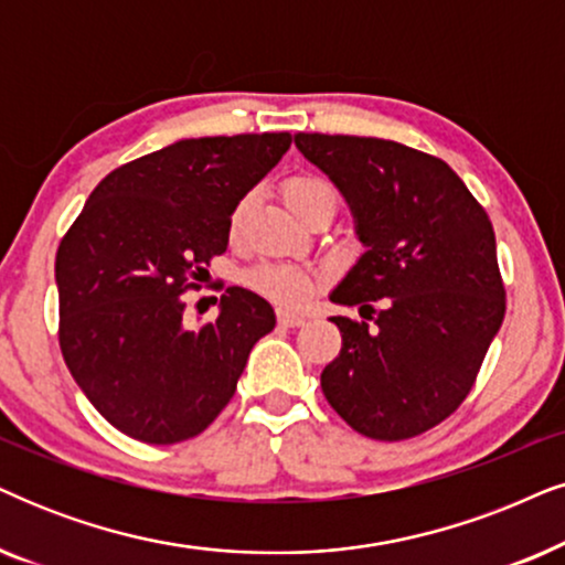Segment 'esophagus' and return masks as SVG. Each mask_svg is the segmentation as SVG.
I'll return each instance as SVG.
<instances>
[{
  "mask_svg": "<svg viewBox=\"0 0 565 565\" xmlns=\"http://www.w3.org/2000/svg\"><path fill=\"white\" fill-rule=\"evenodd\" d=\"M277 321H280L282 327H303L306 324V317H303V313L280 309V311H277Z\"/></svg>",
  "mask_w": 565,
  "mask_h": 565,
  "instance_id": "obj_1",
  "label": "esophagus"
}]
</instances>
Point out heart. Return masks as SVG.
Wrapping results in <instances>:
<instances>
[{
  "label": "heart",
  "instance_id": "obj_1",
  "mask_svg": "<svg viewBox=\"0 0 565 565\" xmlns=\"http://www.w3.org/2000/svg\"><path fill=\"white\" fill-rule=\"evenodd\" d=\"M282 194H285V202H288V207L296 212V215H300V212L309 207L311 202H317L319 196L334 194V189L329 186L324 179H317V175H296V179H290L288 184H285ZM248 207H252V196H244V200L233 207L231 233H236L241 228ZM246 282L252 285L254 290L265 292V296L277 300V303H288V306L303 303L313 285L311 277L306 273H300L296 267H282V265L256 267L246 275Z\"/></svg>",
  "mask_w": 565,
  "mask_h": 565
}]
</instances>
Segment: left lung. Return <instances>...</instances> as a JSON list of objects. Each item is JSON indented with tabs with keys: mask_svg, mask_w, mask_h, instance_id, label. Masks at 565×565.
Segmentation results:
<instances>
[{
	"mask_svg": "<svg viewBox=\"0 0 565 565\" xmlns=\"http://www.w3.org/2000/svg\"><path fill=\"white\" fill-rule=\"evenodd\" d=\"M292 139L345 196L365 246L329 296L361 306L365 321L332 317L342 350L321 371V392L358 434H426L470 394L507 313L488 212L441 158L407 145L306 131Z\"/></svg>",
	"mask_w": 565,
	"mask_h": 565,
	"instance_id": "obj_1",
	"label": "left lung"
}]
</instances>
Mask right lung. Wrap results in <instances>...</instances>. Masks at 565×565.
I'll use <instances>...</instances> for the list:
<instances>
[{
  "instance_id": "add662e5",
  "label": "right lung",
  "mask_w": 565,
  "mask_h": 565,
  "mask_svg": "<svg viewBox=\"0 0 565 565\" xmlns=\"http://www.w3.org/2000/svg\"><path fill=\"white\" fill-rule=\"evenodd\" d=\"M288 131L179 139L93 189L56 252L58 345L93 407L137 441L179 444L228 405L275 311L228 288L189 327L181 292L228 248L231 212L288 152Z\"/></svg>"
}]
</instances>
